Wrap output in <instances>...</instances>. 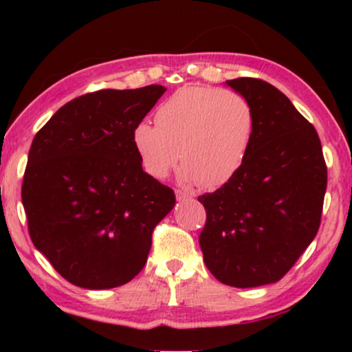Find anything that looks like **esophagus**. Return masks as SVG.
<instances>
[{
	"instance_id": "esophagus-1",
	"label": "esophagus",
	"mask_w": 352,
	"mask_h": 352,
	"mask_svg": "<svg viewBox=\"0 0 352 352\" xmlns=\"http://www.w3.org/2000/svg\"><path fill=\"white\" fill-rule=\"evenodd\" d=\"M189 194H187V192H184V190H179V189H177L176 190V199L177 200H179V201H182V200H187V199H189Z\"/></svg>"
}]
</instances>
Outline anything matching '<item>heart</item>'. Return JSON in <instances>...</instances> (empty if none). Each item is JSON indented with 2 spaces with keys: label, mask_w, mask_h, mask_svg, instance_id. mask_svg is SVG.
Masks as SVG:
<instances>
[{
  "label": "heart",
  "mask_w": 352,
  "mask_h": 352,
  "mask_svg": "<svg viewBox=\"0 0 352 352\" xmlns=\"http://www.w3.org/2000/svg\"><path fill=\"white\" fill-rule=\"evenodd\" d=\"M133 129L131 142L144 171L165 179L182 163L179 179L218 189L242 168L254 136V110L242 94L211 86H182Z\"/></svg>",
  "instance_id": "1"
}]
</instances>
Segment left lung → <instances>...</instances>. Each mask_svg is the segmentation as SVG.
Wrapping results in <instances>:
<instances>
[{"instance_id": "obj_1", "label": "left lung", "mask_w": 352, "mask_h": 352, "mask_svg": "<svg viewBox=\"0 0 352 352\" xmlns=\"http://www.w3.org/2000/svg\"><path fill=\"white\" fill-rule=\"evenodd\" d=\"M254 110L242 168L213 194L200 248L208 271L237 288L274 283L290 271L320 226L327 166L316 128L285 94L258 78L228 80Z\"/></svg>"}]
</instances>
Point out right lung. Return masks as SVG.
<instances>
[{"label":"right lung","instance_id":"obj_1","mask_svg":"<svg viewBox=\"0 0 352 352\" xmlns=\"http://www.w3.org/2000/svg\"><path fill=\"white\" fill-rule=\"evenodd\" d=\"M166 88L100 89L52 115L33 138L22 204L38 252L88 290L138 276L175 192L142 170L131 134Z\"/></svg>","mask_w":352,"mask_h":352}]
</instances>
